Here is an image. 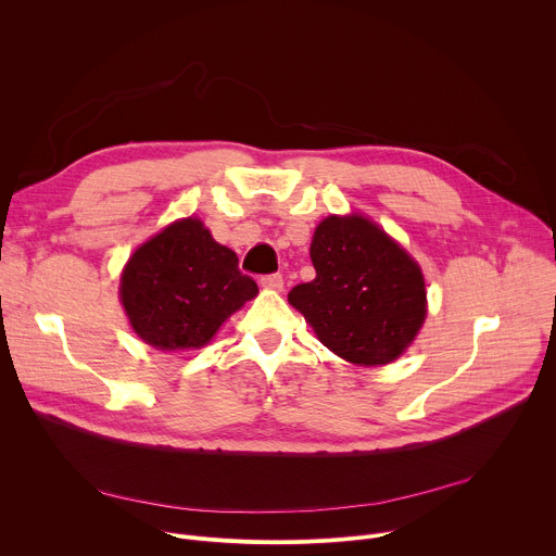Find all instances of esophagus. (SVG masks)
<instances>
[{"label": "esophagus", "instance_id": "34e87169", "mask_svg": "<svg viewBox=\"0 0 556 556\" xmlns=\"http://www.w3.org/2000/svg\"><path fill=\"white\" fill-rule=\"evenodd\" d=\"M262 286L270 288V290H281L283 288V277L279 273H270L262 277Z\"/></svg>", "mask_w": 556, "mask_h": 556}]
</instances>
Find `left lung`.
<instances>
[{"instance_id": "left-lung-1", "label": "left lung", "mask_w": 556, "mask_h": 556, "mask_svg": "<svg viewBox=\"0 0 556 556\" xmlns=\"http://www.w3.org/2000/svg\"><path fill=\"white\" fill-rule=\"evenodd\" d=\"M309 257L316 277L294 286L288 301L321 343L367 367L399 358L427 314L418 264L361 215L324 219Z\"/></svg>"}]
</instances>
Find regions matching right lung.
I'll list each match as a JSON object with an SVG mask.
<instances>
[{
	"mask_svg": "<svg viewBox=\"0 0 556 556\" xmlns=\"http://www.w3.org/2000/svg\"><path fill=\"white\" fill-rule=\"evenodd\" d=\"M237 255L200 219L174 222L142 244L121 277L136 334L157 350L202 348L228 316L257 294Z\"/></svg>",
	"mask_w": 556,
	"mask_h": 556,
	"instance_id": "add662e5",
	"label": "right lung"
}]
</instances>
